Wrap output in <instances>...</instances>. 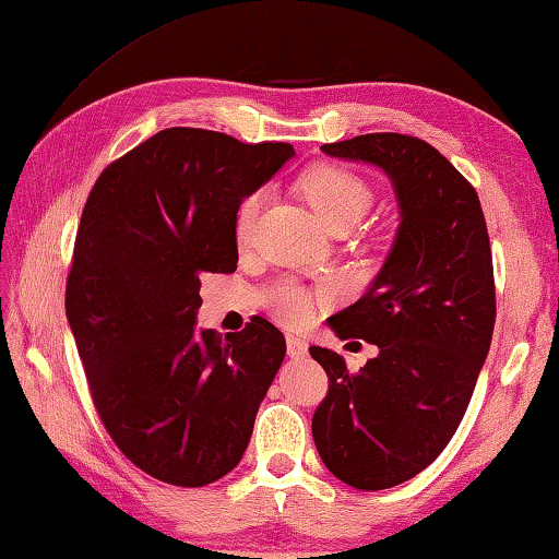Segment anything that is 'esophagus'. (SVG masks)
Here are the masks:
<instances>
[{"label":"esophagus","instance_id":"1","mask_svg":"<svg viewBox=\"0 0 559 559\" xmlns=\"http://www.w3.org/2000/svg\"><path fill=\"white\" fill-rule=\"evenodd\" d=\"M287 355L292 359H304L309 355V345H306V340L296 337V335H287Z\"/></svg>","mask_w":559,"mask_h":559}]
</instances>
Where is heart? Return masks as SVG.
Here are the masks:
<instances>
[{"mask_svg":"<svg viewBox=\"0 0 559 559\" xmlns=\"http://www.w3.org/2000/svg\"><path fill=\"white\" fill-rule=\"evenodd\" d=\"M301 192L328 229H333L337 224H357L371 204L369 186L359 176L340 166L311 168L301 178ZM263 200V192H253L241 202V207L236 212L238 241H246L253 231ZM275 311L284 323H304L311 316V296L296 287H284L275 296Z\"/></svg>","mask_w":559,"mask_h":559,"instance_id":"1","label":"heart"}]
</instances>
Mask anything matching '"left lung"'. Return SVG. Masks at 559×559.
I'll list each match as a JSON object with an SVG mask.
<instances>
[{"label": "left lung", "mask_w": 559, "mask_h": 559, "mask_svg": "<svg viewBox=\"0 0 559 559\" xmlns=\"http://www.w3.org/2000/svg\"><path fill=\"white\" fill-rule=\"evenodd\" d=\"M343 162L389 176L395 238L369 292L328 318L340 337L379 347L359 373L311 347L330 379L313 415L325 468L357 489H389L423 473L459 429L495 330L492 253L475 188L417 136L361 134L323 144Z\"/></svg>", "instance_id": "obj_1"}]
</instances>
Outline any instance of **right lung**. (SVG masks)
<instances>
[{"label":"right lung","mask_w":559,"mask_h":559,"mask_svg":"<svg viewBox=\"0 0 559 559\" xmlns=\"http://www.w3.org/2000/svg\"><path fill=\"white\" fill-rule=\"evenodd\" d=\"M292 156L284 142L168 128L86 200L67 321L108 435L156 480L202 487L243 459L287 343L260 316L224 337L198 328L200 275L236 270V212Z\"/></svg>","instance_id":"add662e5"}]
</instances>
